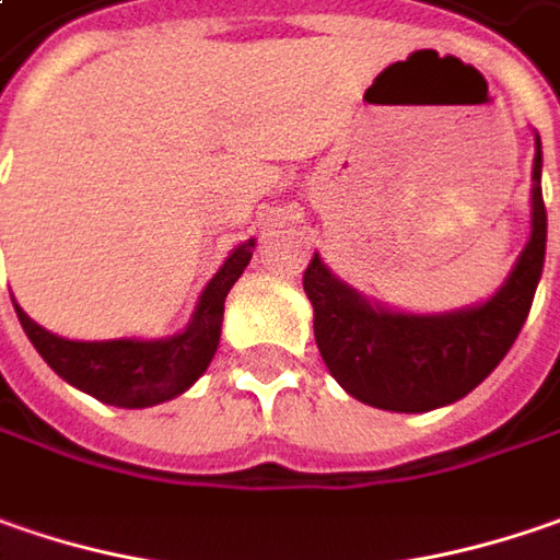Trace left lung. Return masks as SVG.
<instances>
[{
    "label": "left lung",
    "instance_id": "left-lung-1",
    "mask_svg": "<svg viewBox=\"0 0 560 560\" xmlns=\"http://www.w3.org/2000/svg\"><path fill=\"white\" fill-rule=\"evenodd\" d=\"M533 236L514 273L479 308L454 315L377 312L337 283L315 255L302 287L315 305V340L324 365L362 404L390 412H429L466 397L514 347L546 265L542 144L533 163Z\"/></svg>",
    "mask_w": 560,
    "mask_h": 560
}]
</instances>
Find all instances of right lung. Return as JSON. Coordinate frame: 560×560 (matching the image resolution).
I'll return each instance as SVG.
<instances>
[{"label": "right lung", "instance_id": "right-lung-1", "mask_svg": "<svg viewBox=\"0 0 560 560\" xmlns=\"http://www.w3.org/2000/svg\"><path fill=\"white\" fill-rule=\"evenodd\" d=\"M252 245H238L226 258V265L217 270V277L201 293L198 312L183 334L170 340H106V343H78L62 340L40 324H34L18 305V322L31 343L37 347L46 365L59 377H66L78 390L97 397L109 406H141L173 400L176 394L188 390L210 365L217 343H220V324H223V302L233 290L238 273L252 261Z\"/></svg>", "mask_w": 560, "mask_h": 560}]
</instances>
